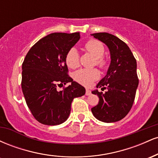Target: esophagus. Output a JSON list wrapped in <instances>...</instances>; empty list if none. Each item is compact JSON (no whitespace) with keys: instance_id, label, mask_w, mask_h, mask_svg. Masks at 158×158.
<instances>
[{"instance_id":"obj_1","label":"esophagus","mask_w":158,"mask_h":158,"mask_svg":"<svg viewBox=\"0 0 158 158\" xmlns=\"http://www.w3.org/2000/svg\"><path fill=\"white\" fill-rule=\"evenodd\" d=\"M91 94V92H90V90L86 89V92H85V95L86 96H90Z\"/></svg>"}]
</instances>
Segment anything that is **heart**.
I'll return each instance as SVG.
<instances>
[{"label": "heart", "instance_id": "b5f03b06", "mask_svg": "<svg viewBox=\"0 0 158 158\" xmlns=\"http://www.w3.org/2000/svg\"><path fill=\"white\" fill-rule=\"evenodd\" d=\"M85 48L88 52L93 55L95 59V64L101 69H106L108 66V61L103 56L105 47L101 41L96 39H90L85 44ZM65 62L69 68H76L79 64V54L75 48L68 50L65 55ZM99 72L97 69H80L74 73L75 80L85 86H89L93 81L99 78Z\"/></svg>", "mask_w": 158, "mask_h": 158}]
</instances>
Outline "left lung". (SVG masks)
<instances>
[{
  "label": "left lung",
  "mask_w": 158,
  "mask_h": 158,
  "mask_svg": "<svg viewBox=\"0 0 158 158\" xmlns=\"http://www.w3.org/2000/svg\"><path fill=\"white\" fill-rule=\"evenodd\" d=\"M109 48L110 64L106 76L98 83V90L92 94L99 97L97 106L91 108L94 116L104 123L120 120L128 114L133 106L139 84L137 61L130 48L117 36L108 32L92 34Z\"/></svg>",
  "instance_id": "8db88e82"
}]
</instances>
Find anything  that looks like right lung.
Returning a JSON list of instances; mask_svg holds the SVG:
<instances>
[{
  "mask_svg": "<svg viewBox=\"0 0 158 158\" xmlns=\"http://www.w3.org/2000/svg\"><path fill=\"white\" fill-rule=\"evenodd\" d=\"M79 39V32H54L37 41L25 56L21 88L29 109L40 123L56 126L65 122L74 98L85 95L84 87L68 75L64 59ZM67 83L72 84L57 90Z\"/></svg>",
  "mask_w": 158,
  "mask_h": 158,
  "instance_id": "right-lung-1",
  "label": "right lung"
}]
</instances>
